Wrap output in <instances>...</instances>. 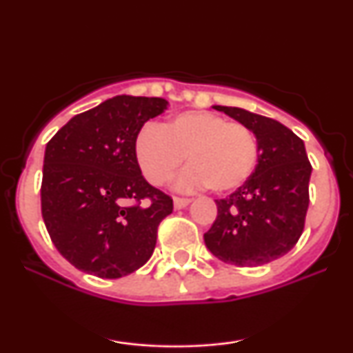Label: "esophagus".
<instances>
[{
    "mask_svg": "<svg viewBox=\"0 0 353 353\" xmlns=\"http://www.w3.org/2000/svg\"><path fill=\"white\" fill-rule=\"evenodd\" d=\"M190 204V199L185 197H174V209H184Z\"/></svg>",
    "mask_w": 353,
    "mask_h": 353,
    "instance_id": "esophagus-1",
    "label": "esophagus"
}]
</instances>
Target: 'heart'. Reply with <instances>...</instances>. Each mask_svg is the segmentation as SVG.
I'll return each instance as SVG.
<instances>
[{"mask_svg":"<svg viewBox=\"0 0 353 353\" xmlns=\"http://www.w3.org/2000/svg\"><path fill=\"white\" fill-rule=\"evenodd\" d=\"M137 164L152 184H165L184 163L179 189L208 185L216 192L241 188L257 164V143L245 125L209 111H185L163 129L145 125L134 141Z\"/></svg>","mask_w":353,"mask_h":353,"instance_id":"obj_1","label":"heart"}]
</instances>
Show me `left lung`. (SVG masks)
Listing matches in <instances>:
<instances>
[{"instance_id": "1", "label": "left lung", "mask_w": 353, "mask_h": 353, "mask_svg": "<svg viewBox=\"0 0 353 353\" xmlns=\"http://www.w3.org/2000/svg\"><path fill=\"white\" fill-rule=\"evenodd\" d=\"M245 125L257 141V164L236 192L217 199L205 247L225 264L259 267L282 257L302 236L312 165L289 128L242 108L212 106Z\"/></svg>"}]
</instances>
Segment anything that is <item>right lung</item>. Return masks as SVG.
Segmentation results:
<instances>
[{
    "label": "right lung",
    "mask_w": 353,
    "mask_h": 353,
    "mask_svg": "<svg viewBox=\"0 0 353 353\" xmlns=\"http://www.w3.org/2000/svg\"><path fill=\"white\" fill-rule=\"evenodd\" d=\"M168 104L163 98L114 96L76 114L46 144L43 221L76 269L119 279L151 259L157 225L172 212V199L144 179L134 141Z\"/></svg>",
    "instance_id": "add662e5"
}]
</instances>
